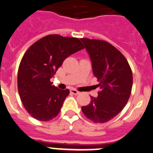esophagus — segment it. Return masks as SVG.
<instances>
[{"mask_svg":"<svg viewBox=\"0 0 153 153\" xmlns=\"http://www.w3.org/2000/svg\"><path fill=\"white\" fill-rule=\"evenodd\" d=\"M70 92L72 93V94H75V95H77V94H79V91H78L75 89H71L70 90Z\"/></svg>","mask_w":153,"mask_h":153,"instance_id":"34e87169","label":"esophagus"}]
</instances>
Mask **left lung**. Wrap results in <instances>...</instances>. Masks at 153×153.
Instances as JSON below:
<instances>
[{"mask_svg":"<svg viewBox=\"0 0 153 153\" xmlns=\"http://www.w3.org/2000/svg\"><path fill=\"white\" fill-rule=\"evenodd\" d=\"M99 81L97 97L82 106L84 115L94 123H105L116 116L128 102L133 85L132 71L123 54L105 41L81 38Z\"/></svg>","mask_w":153,"mask_h":153,"instance_id":"1","label":"left lung"}]
</instances>
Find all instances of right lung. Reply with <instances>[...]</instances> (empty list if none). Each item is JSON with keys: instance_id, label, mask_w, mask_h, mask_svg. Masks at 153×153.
<instances>
[{"instance_id": "obj_1", "label": "right lung", "mask_w": 153, "mask_h": 153, "mask_svg": "<svg viewBox=\"0 0 153 153\" xmlns=\"http://www.w3.org/2000/svg\"><path fill=\"white\" fill-rule=\"evenodd\" d=\"M84 48L78 38L49 35L27 50L19 66L17 85L23 106L34 118L48 122L59 114L69 90L58 89L51 78L67 57Z\"/></svg>"}]
</instances>
